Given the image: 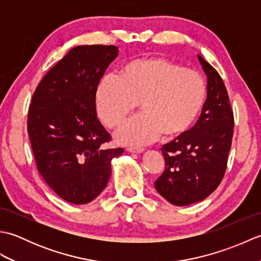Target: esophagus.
Listing matches in <instances>:
<instances>
[{"instance_id":"34e87169","label":"esophagus","mask_w":261,"mask_h":261,"mask_svg":"<svg viewBox=\"0 0 261 261\" xmlns=\"http://www.w3.org/2000/svg\"><path fill=\"white\" fill-rule=\"evenodd\" d=\"M126 151L132 152V153H141L145 151V149L143 148H126Z\"/></svg>"}]
</instances>
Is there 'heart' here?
<instances>
[{
	"instance_id": "obj_1",
	"label": "heart",
	"mask_w": 261,
	"mask_h": 261,
	"mask_svg": "<svg viewBox=\"0 0 261 261\" xmlns=\"http://www.w3.org/2000/svg\"><path fill=\"white\" fill-rule=\"evenodd\" d=\"M206 86L196 70L164 58L135 59L122 65L116 79L104 77L94 96L103 123L118 129L139 104L142 114L115 135L121 145L143 146L160 135L176 138L190 129L201 111Z\"/></svg>"
}]
</instances>
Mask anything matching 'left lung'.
I'll return each mask as SVG.
<instances>
[{
  "label": "left lung",
  "instance_id": "obj_1",
  "mask_svg": "<svg viewBox=\"0 0 261 261\" xmlns=\"http://www.w3.org/2000/svg\"><path fill=\"white\" fill-rule=\"evenodd\" d=\"M207 77V96L197 122L163 146L165 170L154 188L176 206L201 202L222 180L233 136V112L218 71L197 55Z\"/></svg>",
  "mask_w": 261,
  "mask_h": 261
}]
</instances>
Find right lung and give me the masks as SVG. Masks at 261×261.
<instances>
[{"label": "right lung", "mask_w": 261, "mask_h": 261, "mask_svg": "<svg viewBox=\"0 0 261 261\" xmlns=\"http://www.w3.org/2000/svg\"><path fill=\"white\" fill-rule=\"evenodd\" d=\"M115 46H77L43 77L32 96L28 135L39 173L71 204H87L108 185L112 159L122 148L104 150L111 137L96 116L94 96Z\"/></svg>", "instance_id": "add662e5"}]
</instances>
